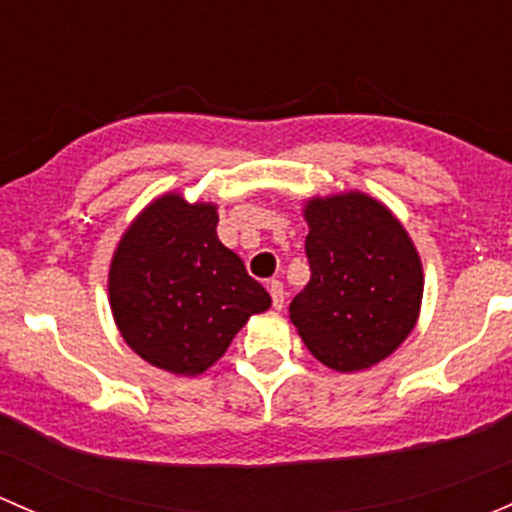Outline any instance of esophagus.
I'll use <instances>...</instances> for the list:
<instances>
[{
    "mask_svg": "<svg viewBox=\"0 0 512 512\" xmlns=\"http://www.w3.org/2000/svg\"><path fill=\"white\" fill-rule=\"evenodd\" d=\"M268 293H271V300H273V308L281 310L283 308V298H286V293H283V283L281 281H268Z\"/></svg>",
    "mask_w": 512,
    "mask_h": 512,
    "instance_id": "esophagus-1",
    "label": "esophagus"
}]
</instances>
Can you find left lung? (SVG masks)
Wrapping results in <instances>:
<instances>
[{"label": "left lung", "mask_w": 512, "mask_h": 512, "mask_svg": "<svg viewBox=\"0 0 512 512\" xmlns=\"http://www.w3.org/2000/svg\"><path fill=\"white\" fill-rule=\"evenodd\" d=\"M310 281L291 323L315 360L357 372L392 355L419 318L424 273L399 219L362 192L305 204Z\"/></svg>", "instance_id": "1"}]
</instances>
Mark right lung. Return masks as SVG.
<instances>
[{
	"mask_svg": "<svg viewBox=\"0 0 512 512\" xmlns=\"http://www.w3.org/2000/svg\"><path fill=\"white\" fill-rule=\"evenodd\" d=\"M217 207L162 194L130 224L108 273L123 340L150 365L194 377L214 365L271 295L217 236Z\"/></svg>",
	"mask_w": 512,
	"mask_h": 512,
	"instance_id": "add662e5",
	"label": "right lung"
}]
</instances>
